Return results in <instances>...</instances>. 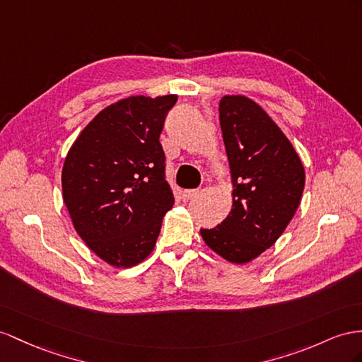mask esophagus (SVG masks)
Segmentation results:
<instances>
[{
	"mask_svg": "<svg viewBox=\"0 0 362 362\" xmlns=\"http://www.w3.org/2000/svg\"><path fill=\"white\" fill-rule=\"evenodd\" d=\"M197 194H199V189H185L182 192V197H183V200H191L196 197Z\"/></svg>",
	"mask_w": 362,
	"mask_h": 362,
	"instance_id": "obj_1",
	"label": "esophagus"
}]
</instances>
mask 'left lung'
<instances>
[{
	"label": "left lung",
	"mask_w": 362,
	"mask_h": 362,
	"mask_svg": "<svg viewBox=\"0 0 362 362\" xmlns=\"http://www.w3.org/2000/svg\"><path fill=\"white\" fill-rule=\"evenodd\" d=\"M218 111L233 208L216 228L200 229V235L229 263L245 264L269 249L291 223L305 174L289 139L257 102L226 95Z\"/></svg>",
	"instance_id": "left-lung-1"
}]
</instances>
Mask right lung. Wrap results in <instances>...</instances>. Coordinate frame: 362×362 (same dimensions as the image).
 I'll list each match as a JSON object with an SVG mask.
<instances>
[{
    "label": "right lung",
    "mask_w": 362,
    "mask_h": 362,
    "mask_svg": "<svg viewBox=\"0 0 362 362\" xmlns=\"http://www.w3.org/2000/svg\"><path fill=\"white\" fill-rule=\"evenodd\" d=\"M177 95L129 96L82 129L62 166V199L79 237L105 263L133 267L153 252L174 205L159 142Z\"/></svg>",
    "instance_id": "1"
}]
</instances>
